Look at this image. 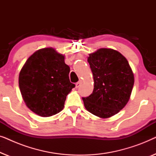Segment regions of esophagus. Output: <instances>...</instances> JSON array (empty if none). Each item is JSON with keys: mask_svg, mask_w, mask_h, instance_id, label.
<instances>
[{"mask_svg": "<svg viewBox=\"0 0 156 156\" xmlns=\"http://www.w3.org/2000/svg\"><path fill=\"white\" fill-rule=\"evenodd\" d=\"M82 80L79 81L78 82H76V88H78V87H80V85L82 84Z\"/></svg>", "mask_w": 156, "mask_h": 156, "instance_id": "34e87169", "label": "esophagus"}]
</instances>
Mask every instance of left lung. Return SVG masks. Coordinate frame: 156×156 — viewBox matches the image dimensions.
Returning a JSON list of instances; mask_svg holds the SVG:
<instances>
[{"label": "left lung", "instance_id": "obj_1", "mask_svg": "<svg viewBox=\"0 0 156 156\" xmlns=\"http://www.w3.org/2000/svg\"><path fill=\"white\" fill-rule=\"evenodd\" d=\"M94 82L93 92L83 97L86 109L102 119L119 113L129 101L134 76L129 62L118 51L101 48L89 54Z\"/></svg>", "mask_w": 156, "mask_h": 156}]
</instances>
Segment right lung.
<instances>
[{
	"label": "right lung",
	"instance_id": "right-lung-1",
	"mask_svg": "<svg viewBox=\"0 0 156 156\" xmlns=\"http://www.w3.org/2000/svg\"><path fill=\"white\" fill-rule=\"evenodd\" d=\"M70 68L65 56L52 48L34 52L19 74V87L25 104L35 114L48 117L60 112L68 94Z\"/></svg>",
	"mask_w": 156,
	"mask_h": 156
}]
</instances>
